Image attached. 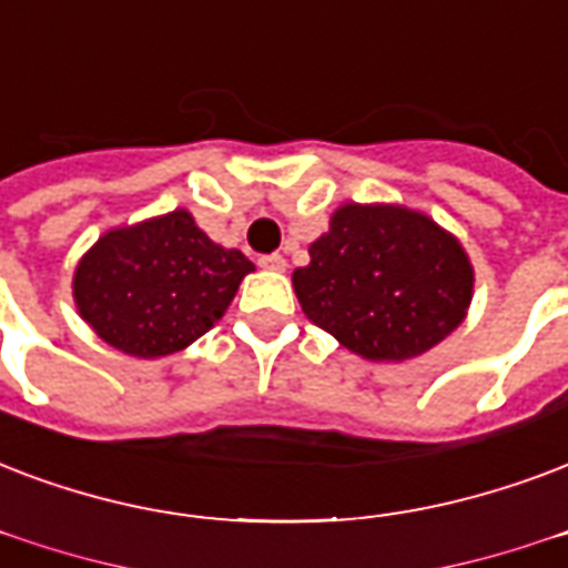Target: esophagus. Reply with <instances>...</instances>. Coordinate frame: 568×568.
<instances>
[{
    "mask_svg": "<svg viewBox=\"0 0 568 568\" xmlns=\"http://www.w3.org/2000/svg\"><path fill=\"white\" fill-rule=\"evenodd\" d=\"M258 265L265 267V271H285V258L280 253L258 255Z\"/></svg>",
    "mask_w": 568,
    "mask_h": 568,
    "instance_id": "obj_1",
    "label": "esophagus"
}]
</instances>
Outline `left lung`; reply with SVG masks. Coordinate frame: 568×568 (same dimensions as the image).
Returning a JSON list of instances; mask_svg holds the SVG:
<instances>
[{"instance_id": "8db88e82", "label": "left lung", "mask_w": 568, "mask_h": 568, "mask_svg": "<svg viewBox=\"0 0 568 568\" xmlns=\"http://www.w3.org/2000/svg\"><path fill=\"white\" fill-rule=\"evenodd\" d=\"M313 324L366 361H408L462 324L474 271L456 237L396 205H342L294 271Z\"/></svg>"}]
</instances>
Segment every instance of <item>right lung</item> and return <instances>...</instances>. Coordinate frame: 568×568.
<instances>
[{"label": "right lung", "instance_id": "right-lung-1", "mask_svg": "<svg viewBox=\"0 0 568 568\" xmlns=\"http://www.w3.org/2000/svg\"><path fill=\"white\" fill-rule=\"evenodd\" d=\"M250 271L241 250L216 246L187 211H172L106 232L77 265L73 301L103 342L151 361L211 331Z\"/></svg>", "mask_w": 568, "mask_h": 568}]
</instances>
